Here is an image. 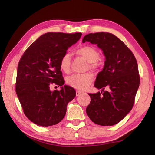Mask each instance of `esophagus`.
<instances>
[{"label":"esophagus","instance_id":"obj_1","mask_svg":"<svg viewBox=\"0 0 155 155\" xmlns=\"http://www.w3.org/2000/svg\"><path fill=\"white\" fill-rule=\"evenodd\" d=\"M81 93H82L81 91H76V96H77V97L79 96V95H80Z\"/></svg>","mask_w":155,"mask_h":155}]
</instances>
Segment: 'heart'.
<instances>
[{
  "mask_svg": "<svg viewBox=\"0 0 155 155\" xmlns=\"http://www.w3.org/2000/svg\"><path fill=\"white\" fill-rule=\"evenodd\" d=\"M77 53L83 57L90 62L92 68L97 67V61L99 58V53L91 46H83L76 50ZM60 68L64 72H68L71 69V55L68 52H64L60 59ZM94 81V75L91 72L83 74H73L67 78V84L71 87L78 90H84L88 87Z\"/></svg>",
  "mask_w": 155,
  "mask_h": 155,
  "instance_id": "obj_1",
  "label": "heart"
}]
</instances>
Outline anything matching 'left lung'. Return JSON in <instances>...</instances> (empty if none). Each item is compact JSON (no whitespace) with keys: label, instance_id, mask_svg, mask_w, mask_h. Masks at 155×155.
I'll return each mask as SVG.
<instances>
[{"label":"left lung","instance_id":"8db88e82","mask_svg":"<svg viewBox=\"0 0 155 155\" xmlns=\"http://www.w3.org/2000/svg\"><path fill=\"white\" fill-rule=\"evenodd\" d=\"M97 44L105 56L103 71L98 74L94 87L101 93L88 94L91 103L87 114L95 124L113 126L123 120L132 109L140 84L135 57L124 42L109 32L85 35L83 42ZM109 88L108 91H104Z\"/></svg>","mask_w":155,"mask_h":155}]
</instances>
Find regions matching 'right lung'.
Wrapping results in <instances>:
<instances>
[{
    "mask_svg": "<svg viewBox=\"0 0 155 155\" xmlns=\"http://www.w3.org/2000/svg\"><path fill=\"white\" fill-rule=\"evenodd\" d=\"M81 32H47L37 39L21 57L18 64L16 93L29 120L42 127L57 124L63 119L67 106L76 96L73 88L64 85L60 59ZM55 84L60 91H51Z\"/></svg>",
    "mask_w": 155,
    "mask_h": 155,
    "instance_id": "1",
    "label": "right lung"
}]
</instances>
